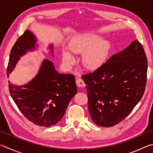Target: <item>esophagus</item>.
Returning a JSON list of instances; mask_svg holds the SVG:
<instances>
[{"instance_id":"obj_1","label":"esophagus","mask_w":153,"mask_h":153,"mask_svg":"<svg viewBox=\"0 0 153 153\" xmlns=\"http://www.w3.org/2000/svg\"><path fill=\"white\" fill-rule=\"evenodd\" d=\"M76 84L77 86L79 87H84L85 86V83L84 82V80L81 78H79L77 77L76 79Z\"/></svg>"}]
</instances>
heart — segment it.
<instances>
[{
    "label": "heart",
    "mask_w": 153,
    "mask_h": 153,
    "mask_svg": "<svg viewBox=\"0 0 153 153\" xmlns=\"http://www.w3.org/2000/svg\"><path fill=\"white\" fill-rule=\"evenodd\" d=\"M69 52L74 55L83 54L82 63L86 68L91 70L101 67L108 57L110 50V43L107 40L100 39V36L86 33L79 36L76 40L69 44ZM69 52L63 53V61L69 66L74 65V56Z\"/></svg>",
    "instance_id": "1"
}]
</instances>
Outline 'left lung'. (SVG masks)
I'll return each instance as SVG.
<instances>
[{"label":"left lung","mask_w":153,"mask_h":153,"mask_svg":"<svg viewBox=\"0 0 153 153\" xmlns=\"http://www.w3.org/2000/svg\"><path fill=\"white\" fill-rule=\"evenodd\" d=\"M147 63L143 46L134 40L99 68L83 75L93 122L111 127L132 111L144 93Z\"/></svg>","instance_id":"8db88e82"}]
</instances>
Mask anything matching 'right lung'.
Here are the masks:
<instances>
[{"label": "right lung", "mask_w": 153, "mask_h": 153, "mask_svg": "<svg viewBox=\"0 0 153 153\" xmlns=\"http://www.w3.org/2000/svg\"><path fill=\"white\" fill-rule=\"evenodd\" d=\"M35 36L27 30L17 40L9 56L7 75L13 71L21 56L35 48ZM51 50L53 46H50ZM9 92L22 113L36 125L51 127L58 123L67 106L77 93L76 79L72 74H61L47 59L42 62L34 78L24 86L9 82Z\"/></svg>", "instance_id": "add662e5"}]
</instances>
